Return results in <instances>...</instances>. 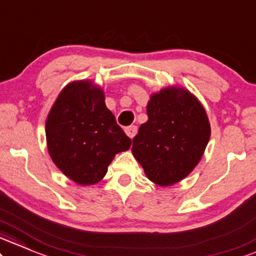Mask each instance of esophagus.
Returning a JSON list of instances; mask_svg holds the SVG:
<instances>
[{
    "label": "esophagus",
    "instance_id": "1",
    "mask_svg": "<svg viewBox=\"0 0 256 256\" xmlns=\"http://www.w3.org/2000/svg\"><path fill=\"white\" fill-rule=\"evenodd\" d=\"M124 132H126V134L130 138V139H133V138L138 133V128H136V126H129V127L124 128Z\"/></svg>",
    "mask_w": 256,
    "mask_h": 256
}]
</instances>
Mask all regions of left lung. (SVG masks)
<instances>
[{
	"label": "left lung",
	"instance_id": "8db88e82",
	"mask_svg": "<svg viewBox=\"0 0 256 256\" xmlns=\"http://www.w3.org/2000/svg\"><path fill=\"white\" fill-rule=\"evenodd\" d=\"M146 110L148 120L140 126L132 152L150 181L172 186L202 158L211 136L208 117L199 99L180 86L152 93Z\"/></svg>",
	"mask_w": 256,
	"mask_h": 256
}]
</instances>
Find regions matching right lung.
I'll return each instance as SVG.
<instances>
[{
	"mask_svg": "<svg viewBox=\"0 0 256 256\" xmlns=\"http://www.w3.org/2000/svg\"><path fill=\"white\" fill-rule=\"evenodd\" d=\"M45 136L56 166L80 186L100 182L117 153L132 145L105 105L102 87L90 80L63 87L48 115Z\"/></svg>",
	"mask_w": 256,
	"mask_h": 256,
	"instance_id": "1",
	"label": "right lung"
}]
</instances>
